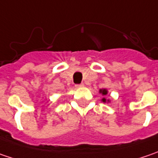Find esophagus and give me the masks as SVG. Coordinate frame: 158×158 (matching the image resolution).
Here are the masks:
<instances>
[{
	"label": "esophagus",
	"instance_id": "1",
	"mask_svg": "<svg viewBox=\"0 0 158 158\" xmlns=\"http://www.w3.org/2000/svg\"><path fill=\"white\" fill-rule=\"evenodd\" d=\"M76 88H83L84 87V84L83 83H80V84H77L76 86H75Z\"/></svg>",
	"mask_w": 158,
	"mask_h": 158
}]
</instances>
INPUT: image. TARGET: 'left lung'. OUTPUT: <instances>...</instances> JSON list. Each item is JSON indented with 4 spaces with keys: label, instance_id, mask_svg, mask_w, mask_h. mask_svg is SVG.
<instances>
[{
    "label": "left lung",
    "instance_id": "left-lung-1",
    "mask_svg": "<svg viewBox=\"0 0 158 158\" xmlns=\"http://www.w3.org/2000/svg\"><path fill=\"white\" fill-rule=\"evenodd\" d=\"M100 93H102L104 96H106L107 94V90L106 89H100ZM102 101H103V102H106V98H103Z\"/></svg>",
    "mask_w": 158,
    "mask_h": 158
}]
</instances>
